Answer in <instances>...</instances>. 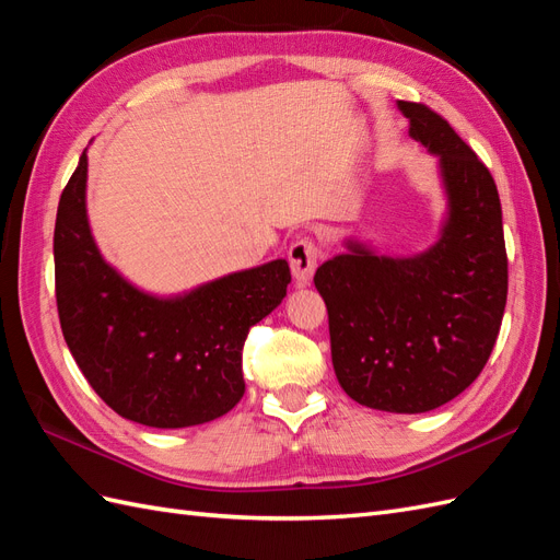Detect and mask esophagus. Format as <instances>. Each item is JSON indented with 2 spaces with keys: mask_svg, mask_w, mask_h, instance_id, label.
Instances as JSON below:
<instances>
[{
  "mask_svg": "<svg viewBox=\"0 0 560 560\" xmlns=\"http://www.w3.org/2000/svg\"><path fill=\"white\" fill-rule=\"evenodd\" d=\"M317 257L319 248L312 238H300L293 243L289 250V262L298 285H307L312 281L314 271H317Z\"/></svg>",
  "mask_w": 560,
  "mask_h": 560,
  "instance_id": "34e87169",
  "label": "esophagus"
}]
</instances>
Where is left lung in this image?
Masks as SVG:
<instances>
[{
    "label": "left lung",
    "instance_id": "8db88e82",
    "mask_svg": "<svg viewBox=\"0 0 560 560\" xmlns=\"http://www.w3.org/2000/svg\"><path fill=\"white\" fill-rule=\"evenodd\" d=\"M409 137L438 158L447 210L433 246L378 255L346 238L314 285L328 310L340 388L378 411L423 413L480 376L506 307L509 262L497 184L450 122L397 102Z\"/></svg>",
    "mask_w": 560,
    "mask_h": 560
}]
</instances>
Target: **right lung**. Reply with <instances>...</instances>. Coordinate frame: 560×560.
I'll return each mask as SVG.
<instances>
[{
    "instance_id": "right-lung-1",
    "label": "right lung",
    "mask_w": 560,
    "mask_h": 560,
    "mask_svg": "<svg viewBox=\"0 0 560 560\" xmlns=\"http://www.w3.org/2000/svg\"><path fill=\"white\" fill-rule=\"evenodd\" d=\"M56 305L70 354L122 419L189 428L224 417L246 393L243 342L281 305L285 260L241 269L179 295L137 289L104 260L88 218V151L54 229Z\"/></svg>"
}]
</instances>
